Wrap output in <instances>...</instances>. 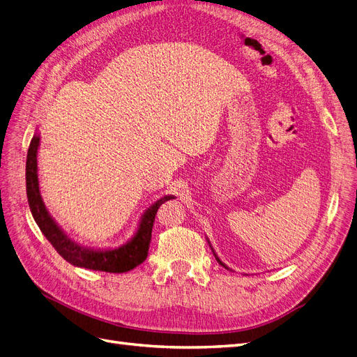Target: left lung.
Wrapping results in <instances>:
<instances>
[{"label":"left lung","instance_id":"obj_1","mask_svg":"<svg viewBox=\"0 0 357 357\" xmlns=\"http://www.w3.org/2000/svg\"><path fill=\"white\" fill-rule=\"evenodd\" d=\"M214 256H215V255H214ZM215 259H218V262H219V264H220V265H222V266H225V268H226V265H225V264H222V262H220V261H219V257H215Z\"/></svg>","mask_w":357,"mask_h":357}]
</instances>
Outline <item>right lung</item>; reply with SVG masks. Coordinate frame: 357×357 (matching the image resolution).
<instances>
[{"label": "right lung", "mask_w": 357, "mask_h": 357, "mask_svg": "<svg viewBox=\"0 0 357 357\" xmlns=\"http://www.w3.org/2000/svg\"><path fill=\"white\" fill-rule=\"evenodd\" d=\"M40 144V137L34 135L31 139L26 156V197L32 215L38 225L40 231L45 234L53 248L74 266L95 269V271L104 273H126L131 271L139 264H143L149 253L150 240H152V229L155 215L162 204L172 197L160 198L156 204L150 207L139 223V228L131 243L122 245L114 250L93 252L73 243L68 236L63 234L58 225L53 222L49 215L45 204L41 201L38 190V176H37V149Z\"/></svg>", "instance_id": "1"}]
</instances>
